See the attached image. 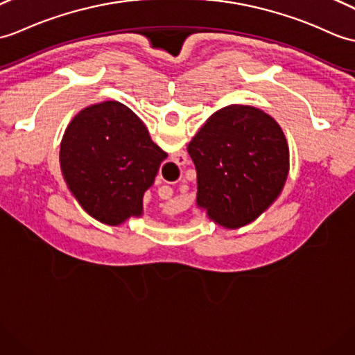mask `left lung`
I'll return each instance as SVG.
<instances>
[{"mask_svg":"<svg viewBox=\"0 0 355 355\" xmlns=\"http://www.w3.org/2000/svg\"><path fill=\"white\" fill-rule=\"evenodd\" d=\"M187 153L196 169V205L232 230L266 211L289 174V146L282 127L251 105L233 104L213 113Z\"/></svg>","mask_w":355,"mask_h":355,"instance_id":"1","label":"left lung"}]
</instances>
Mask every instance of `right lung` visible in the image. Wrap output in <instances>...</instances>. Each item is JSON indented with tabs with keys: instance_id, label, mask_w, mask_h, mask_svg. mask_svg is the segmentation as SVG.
<instances>
[{
	"instance_id": "right-lung-1",
	"label": "right lung",
	"mask_w": 355,
	"mask_h": 355,
	"mask_svg": "<svg viewBox=\"0 0 355 355\" xmlns=\"http://www.w3.org/2000/svg\"><path fill=\"white\" fill-rule=\"evenodd\" d=\"M166 157L137 114L118 101L81 110L60 144L68 189L90 216L107 225L142 216L144 193Z\"/></svg>"
}]
</instances>
